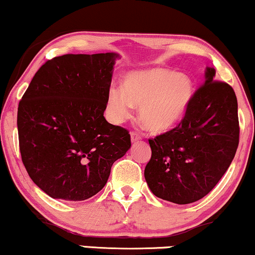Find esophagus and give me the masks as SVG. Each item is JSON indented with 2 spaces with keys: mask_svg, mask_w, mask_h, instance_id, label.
<instances>
[{
  "mask_svg": "<svg viewBox=\"0 0 255 255\" xmlns=\"http://www.w3.org/2000/svg\"><path fill=\"white\" fill-rule=\"evenodd\" d=\"M130 140H131V142H136V141L141 140V135L135 133V131H131V133H130Z\"/></svg>",
  "mask_w": 255,
  "mask_h": 255,
  "instance_id": "obj_1",
  "label": "esophagus"
}]
</instances>
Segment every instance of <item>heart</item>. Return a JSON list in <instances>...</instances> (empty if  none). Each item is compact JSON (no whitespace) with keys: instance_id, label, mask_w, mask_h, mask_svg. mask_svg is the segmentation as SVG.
I'll use <instances>...</instances> for the list:
<instances>
[{"instance_id":"b5f03b06","label":"heart","mask_w":255,"mask_h":255,"mask_svg":"<svg viewBox=\"0 0 255 255\" xmlns=\"http://www.w3.org/2000/svg\"><path fill=\"white\" fill-rule=\"evenodd\" d=\"M194 86L186 74L162 67L138 69L125 77V87L112 86L107 95V112L121 124L138 107V118L150 131H165L178 124L188 108Z\"/></svg>"}]
</instances>
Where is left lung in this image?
<instances>
[{"label": "left lung", "instance_id": "1", "mask_svg": "<svg viewBox=\"0 0 255 255\" xmlns=\"http://www.w3.org/2000/svg\"><path fill=\"white\" fill-rule=\"evenodd\" d=\"M214 79L215 69L207 67L181 122L149 140L144 179L157 198L178 205L198 201L234 159L240 131L237 96L230 85Z\"/></svg>", "mask_w": 255, "mask_h": 255}]
</instances>
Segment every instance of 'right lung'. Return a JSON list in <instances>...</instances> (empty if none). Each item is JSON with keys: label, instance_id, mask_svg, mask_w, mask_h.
I'll list each match as a JSON object with an SVG mask.
<instances>
[{"label": "right lung", "instance_id": "add662e5", "mask_svg": "<svg viewBox=\"0 0 255 255\" xmlns=\"http://www.w3.org/2000/svg\"><path fill=\"white\" fill-rule=\"evenodd\" d=\"M120 55L66 54L47 61L18 104L22 162L53 199L82 201L104 188L113 163L130 148L125 128L104 117Z\"/></svg>", "mask_w": 255, "mask_h": 255}]
</instances>
